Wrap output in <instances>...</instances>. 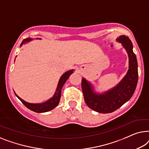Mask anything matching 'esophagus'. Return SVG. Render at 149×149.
Segmentation results:
<instances>
[{"label": "esophagus", "instance_id": "1", "mask_svg": "<svg viewBox=\"0 0 149 149\" xmlns=\"http://www.w3.org/2000/svg\"><path fill=\"white\" fill-rule=\"evenodd\" d=\"M83 68H84V67H83Z\"/></svg>", "mask_w": 149, "mask_h": 149}]
</instances>
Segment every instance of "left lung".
I'll return each mask as SVG.
<instances>
[{
	"mask_svg": "<svg viewBox=\"0 0 149 149\" xmlns=\"http://www.w3.org/2000/svg\"><path fill=\"white\" fill-rule=\"evenodd\" d=\"M126 51L129 58V69L126 75L118 84L112 88L97 93L93 84L82 77L81 88L86 103L90 108L101 113L113 112L130 99L136 88L138 74V63L133 52V45L128 37L120 36L116 39Z\"/></svg>",
	"mask_w": 149,
	"mask_h": 149,
	"instance_id": "1",
	"label": "left lung"
}]
</instances>
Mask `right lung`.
I'll return each instance as SVG.
<instances>
[{
	"mask_svg": "<svg viewBox=\"0 0 149 149\" xmlns=\"http://www.w3.org/2000/svg\"><path fill=\"white\" fill-rule=\"evenodd\" d=\"M37 39H40V38H38ZM32 40V39L30 38H28L24 40L22 44H21L20 47H22L24 44H26ZM74 70H69L68 72H65L64 74L61 76L59 81H58V82L57 87H56V91L55 93H54V95L53 96V97L47 100V101L41 102V103H30V102L25 101L24 100H23L22 98H21L17 95H16V93L14 92L15 95H16L17 97L19 99L22 101V103L24 104L27 108H28L29 109L33 111L36 112V113H45V112L49 111H51L52 109H53L54 108H55L58 105V103H59L61 96L62 88L65 84V83L66 82V81L68 80L69 77L70 76V75L74 73Z\"/></svg>",
	"mask_w": 149,
	"mask_h": 149,
	"instance_id": "1",
	"label": "right lung"
}]
</instances>
